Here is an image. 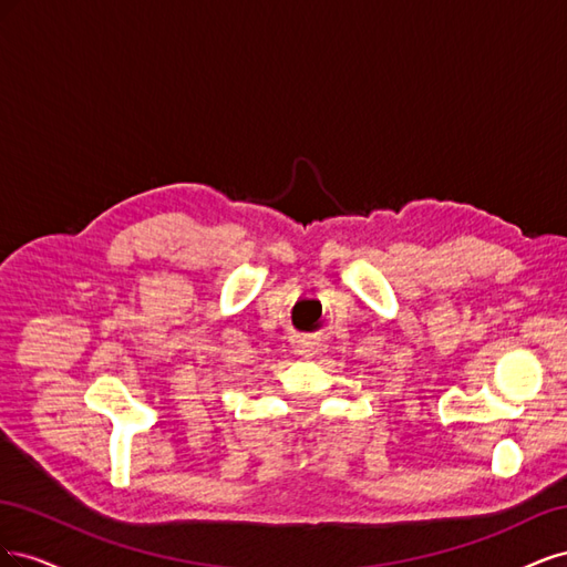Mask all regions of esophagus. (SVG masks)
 Wrapping results in <instances>:
<instances>
[{"instance_id": "obj_1", "label": "esophagus", "mask_w": 567, "mask_h": 567, "mask_svg": "<svg viewBox=\"0 0 567 567\" xmlns=\"http://www.w3.org/2000/svg\"><path fill=\"white\" fill-rule=\"evenodd\" d=\"M298 354H302L305 359L317 357L319 354V342H315L312 338H302L300 346H298Z\"/></svg>"}]
</instances>
